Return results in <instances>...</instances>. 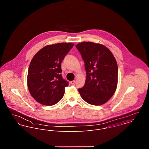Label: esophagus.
Here are the masks:
<instances>
[{
    "label": "esophagus",
    "instance_id": "34e87169",
    "mask_svg": "<svg viewBox=\"0 0 149 149\" xmlns=\"http://www.w3.org/2000/svg\"><path fill=\"white\" fill-rule=\"evenodd\" d=\"M75 83V80H72L71 81V84H74Z\"/></svg>",
    "mask_w": 149,
    "mask_h": 149
}]
</instances>
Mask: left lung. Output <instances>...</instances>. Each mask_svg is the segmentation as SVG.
I'll use <instances>...</instances> for the list:
<instances>
[{
	"label": "left lung",
	"instance_id": "1",
	"mask_svg": "<svg viewBox=\"0 0 149 149\" xmlns=\"http://www.w3.org/2000/svg\"><path fill=\"white\" fill-rule=\"evenodd\" d=\"M76 47L84 61L85 84L78 89L88 103L99 106L113 95L118 83V66L113 54L105 46L92 42H83Z\"/></svg>",
	"mask_w": 149,
	"mask_h": 149
}]
</instances>
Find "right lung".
<instances>
[{
  "label": "right lung",
  "mask_w": 149,
  "mask_h": 149,
  "mask_svg": "<svg viewBox=\"0 0 149 149\" xmlns=\"http://www.w3.org/2000/svg\"><path fill=\"white\" fill-rule=\"evenodd\" d=\"M74 43L63 42L45 46L32 58L29 66L27 86L37 102L52 106L63 98L69 83L62 78L61 63Z\"/></svg>",
  "instance_id": "right-lung-1"
}]
</instances>
